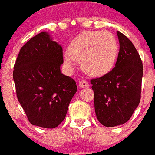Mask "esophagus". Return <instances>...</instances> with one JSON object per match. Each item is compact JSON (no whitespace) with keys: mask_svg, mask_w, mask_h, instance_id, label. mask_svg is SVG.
Masks as SVG:
<instances>
[{"mask_svg":"<svg viewBox=\"0 0 155 155\" xmlns=\"http://www.w3.org/2000/svg\"><path fill=\"white\" fill-rule=\"evenodd\" d=\"M79 87H81V88H88V87H90V85H89L88 82L86 81V80H81L79 82Z\"/></svg>","mask_w":155,"mask_h":155,"instance_id":"1","label":"esophagus"}]
</instances>
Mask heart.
<instances>
[{
  "label": "heart",
  "mask_w": 155,
  "mask_h": 155,
  "mask_svg": "<svg viewBox=\"0 0 155 155\" xmlns=\"http://www.w3.org/2000/svg\"><path fill=\"white\" fill-rule=\"evenodd\" d=\"M117 54L118 46L112 33L89 31L80 33L71 41L63 59L68 68H73L77 61H81L85 73L93 77H101L114 68Z\"/></svg>",
  "instance_id": "1"
}]
</instances>
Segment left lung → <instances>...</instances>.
Listing matches in <instances>:
<instances>
[{
	"label": "left lung",
	"instance_id": "left-lung-1",
	"mask_svg": "<svg viewBox=\"0 0 155 155\" xmlns=\"http://www.w3.org/2000/svg\"><path fill=\"white\" fill-rule=\"evenodd\" d=\"M119 52L113 70L91 79L95 111L99 122L108 127L122 125L131 118L140 101L143 65L137 49L117 32Z\"/></svg>",
	"mask_w": 155,
	"mask_h": 155
}]
</instances>
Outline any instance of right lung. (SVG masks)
<instances>
[{"label":"right lung","instance_id":"1","mask_svg":"<svg viewBox=\"0 0 155 155\" xmlns=\"http://www.w3.org/2000/svg\"><path fill=\"white\" fill-rule=\"evenodd\" d=\"M63 49L41 32L20 49L13 78L18 102L31 124L54 128L64 120L76 82L60 72Z\"/></svg>","mask_w":155,"mask_h":155}]
</instances>
